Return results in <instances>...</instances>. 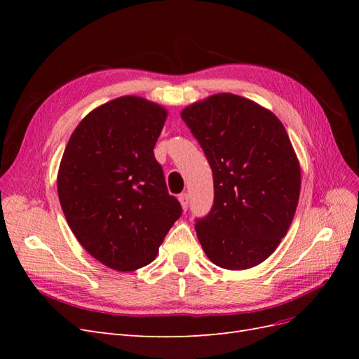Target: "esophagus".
I'll use <instances>...</instances> for the list:
<instances>
[{"label":"esophagus","instance_id":"obj_1","mask_svg":"<svg viewBox=\"0 0 359 359\" xmlns=\"http://www.w3.org/2000/svg\"><path fill=\"white\" fill-rule=\"evenodd\" d=\"M178 201H180V203H181V208H182L184 211H187V208H189V196H187V193L180 194Z\"/></svg>","mask_w":359,"mask_h":359}]
</instances>
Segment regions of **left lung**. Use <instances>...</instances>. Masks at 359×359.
<instances>
[{
	"label": "left lung",
	"instance_id": "left-lung-1",
	"mask_svg": "<svg viewBox=\"0 0 359 359\" xmlns=\"http://www.w3.org/2000/svg\"><path fill=\"white\" fill-rule=\"evenodd\" d=\"M214 178V205L196 222L212 264L248 269L276 252L297 211L301 168L285 126L264 106L220 93L182 109Z\"/></svg>",
	"mask_w": 359,
	"mask_h": 359
}]
</instances>
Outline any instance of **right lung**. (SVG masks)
I'll return each instance as SVG.
<instances>
[{
  "label": "right lung",
  "mask_w": 359,
  "mask_h": 359,
  "mask_svg": "<svg viewBox=\"0 0 359 359\" xmlns=\"http://www.w3.org/2000/svg\"><path fill=\"white\" fill-rule=\"evenodd\" d=\"M166 116L142 97H118L86 115L64 149L62 212L86 252L115 271L153 262L182 211L154 157Z\"/></svg>",
  "instance_id": "obj_1"
}]
</instances>
